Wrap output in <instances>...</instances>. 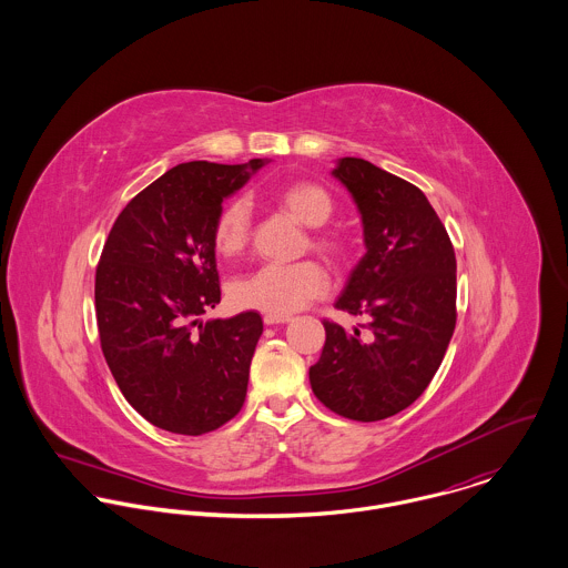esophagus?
<instances>
[{
  "instance_id": "1",
  "label": "esophagus",
  "mask_w": 568,
  "mask_h": 568,
  "mask_svg": "<svg viewBox=\"0 0 568 568\" xmlns=\"http://www.w3.org/2000/svg\"><path fill=\"white\" fill-rule=\"evenodd\" d=\"M286 322H291L288 315H271V313L264 315V324L266 325L286 324Z\"/></svg>"
}]
</instances>
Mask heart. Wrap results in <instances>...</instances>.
<instances>
[{
    "instance_id": "1",
    "label": "heart",
    "mask_w": 568,
    "mask_h": 568,
    "mask_svg": "<svg viewBox=\"0 0 568 568\" xmlns=\"http://www.w3.org/2000/svg\"><path fill=\"white\" fill-rule=\"evenodd\" d=\"M271 203L304 227H313L304 248L320 253L327 262L341 264L349 255L343 234L322 230L332 219L334 201L315 181H288L271 190ZM251 210L244 199L227 201L214 221L212 239L221 255L234 257L251 243ZM327 291V273L315 260L295 264H264L234 282L230 297L239 308L288 315Z\"/></svg>"
}]
</instances>
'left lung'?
Returning a JSON list of instances; mask_svg holds the SVG:
<instances>
[{
  "label": "left lung",
  "mask_w": 568,
  "mask_h": 568,
  "mask_svg": "<svg viewBox=\"0 0 568 568\" xmlns=\"http://www.w3.org/2000/svg\"><path fill=\"white\" fill-rule=\"evenodd\" d=\"M332 174L358 205L367 246L334 308L365 315L369 334L324 320L311 387L336 415L378 422L413 405L444 361L457 324V260L419 187L358 158Z\"/></svg>",
  "instance_id": "obj_1"
}]
</instances>
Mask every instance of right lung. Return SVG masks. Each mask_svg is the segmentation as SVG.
<instances>
[{"instance_id": "add662e5", "label": "right lung", "mask_w": 568, "mask_h": 568, "mask_svg": "<svg viewBox=\"0 0 568 568\" xmlns=\"http://www.w3.org/2000/svg\"><path fill=\"white\" fill-rule=\"evenodd\" d=\"M262 163L170 168L126 203L100 253L102 354L129 405L163 430L203 435L243 408L262 317H199L221 302L216 214Z\"/></svg>"}]
</instances>
